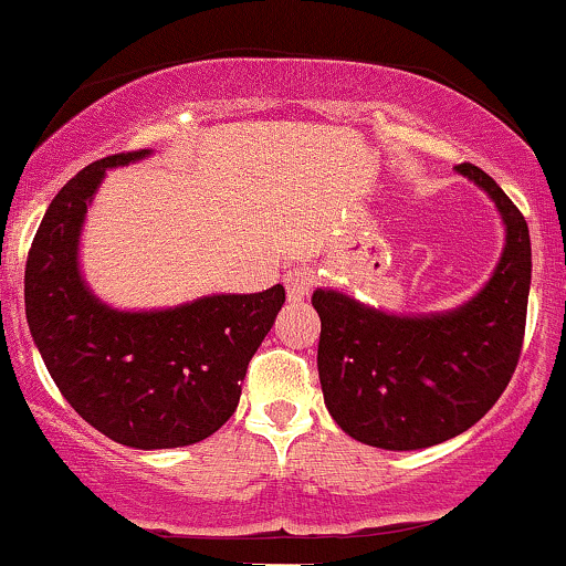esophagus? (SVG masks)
Listing matches in <instances>:
<instances>
[{
	"label": "esophagus",
	"mask_w": 566,
	"mask_h": 566,
	"mask_svg": "<svg viewBox=\"0 0 566 566\" xmlns=\"http://www.w3.org/2000/svg\"><path fill=\"white\" fill-rule=\"evenodd\" d=\"M314 282L316 276L308 265H297V269H290L287 274H284V287H287L290 301H301V297L308 295V292L314 290Z\"/></svg>",
	"instance_id": "esophagus-1"
}]
</instances>
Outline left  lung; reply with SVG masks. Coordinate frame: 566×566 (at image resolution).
I'll return each instance as SVG.
<instances>
[{"instance_id":"1","label":"left lung","mask_w":566,"mask_h":566,"mask_svg":"<svg viewBox=\"0 0 566 566\" xmlns=\"http://www.w3.org/2000/svg\"><path fill=\"white\" fill-rule=\"evenodd\" d=\"M495 201L505 247L495 274L444 314L396 316L335 290H316L324 405L348 437L380 450H423L490 412L518 365L532 279L530 229L479 167H454Z\"/></svg>"}]
</instances>
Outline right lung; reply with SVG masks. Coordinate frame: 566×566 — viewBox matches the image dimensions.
I'll use <instances>...</instances> for the list:
<instances>
[{"mask_svg": "<svg viewBox=\"0 0 566 566\" xmlns=\"http://www.w3.org/2000/svg\"><path fill=\"white\" fill-rule=\"evenodd\" d=\"M148 154L93 161L50 201L25 261V319L57 391L90 426L135 450H170L212 437L231 418L284 287L159 311L97 301L80 271L84 216L108 167Z\"/></svg>", "mask_w": 566, "mask_h": 566, "instance_id": "add662e5", "label": "right lung"}]
</instances>
